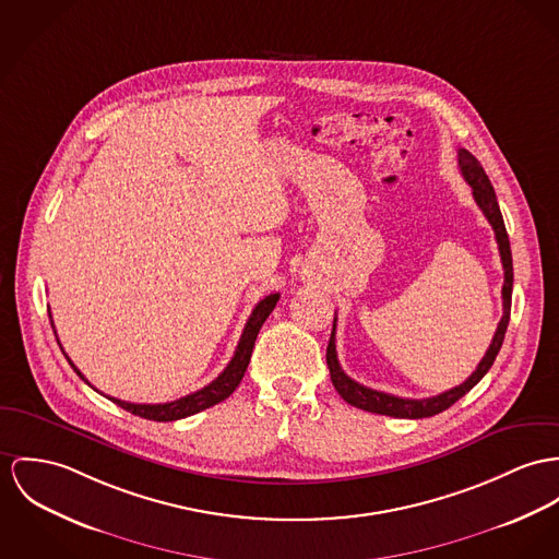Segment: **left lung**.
<instances>
[{
	"mask_svg": "<svg viewBox=\"0 0 559 559\" xmlns=\"http://www.w3.org/2000/svg\"><path fill=\"white\" fill-rule=\"evenodd\" d=\"M457 162H460L462 176L473 187L474 202L478 204V209L483 211V215L487 216L489 225L493 227L498 249H500V259H502V267H504V285H502L504 312H502V319H500L498 330L493 334V341L489 344L480 364L476 366V370L462 385L453 386V389H449L444 393H438V395H431V397H424V400H411V397H397V395H391L385 391H377V389H370V386L359 385L357 381H353L350 377L344 374V370L338 364V355H336V319H334V328H332L325 359H328L330 377H332V383L336 386V391L341 393L344 402H348L355 408L377 413V415H386V417H397V419L433 417V415L447 411L449 406H453L460 397H464L489 372V368L496 361V355L500 353V346L504 343V334H507L509 319H511V296H513V255H511L509 234H507L504 218H502L498 200H496V191H493L487 174L483 170V166L478 164V159L466 148H460L457 151Z\"/></svg>",
	"mask_w": 559,
	"mask_h": 559,
	"instance_id": "8db88e82",
	"label": "left lung"
}]
</instances>
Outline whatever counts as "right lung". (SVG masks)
<instances>
[{
    "mask_svg": "<svg viewBox=\"0 0 559 559\" xmlns=\"http://www.w3.org/2000/svg\"><path fill=\"white\" fill-rule=\"evenodd\" d=\"M278 294H270L265 296L263 300L259 301L258 306L253 308L245 330H242V336H240V343L236 346V353L231 357V361L227 364V368L216 377L215 381L211 385L204 386V389H198L195 393H189L185 397H178L174 402H166V404H133V402H123V400H117V397H108L112 400L117 406L126 408L131 415H138L142 419H151V421H176V419H185V417H191L204 408H211L218 402H223L225 397H229L236 386L240 385L247 368H249V361H251V353H253V346L258 341L259 330L263 325V321L270 317V312L274 310L276 301H278ZM50 325H52V319H50ZM66 355V353H63ZM68 357V355H66ZM70 366L74 368V372L85 381L86 385H91L83 377V372L72 364V359L68 357ZM93 386V385H91ZM95 389V386H93Z\"/></svg>",
    "mask_w": 559,
    "mask_h": 559,
    "instance_id": "right-lung-1",
    "label": "right lung"
}]
</instances>
